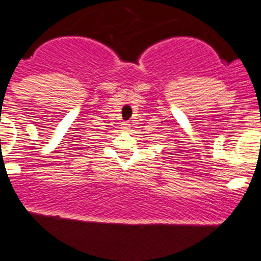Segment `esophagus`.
Masks as SVG:
<instances>
[{
  "label": "esophagus",
  "mask_w": 261,
  "mask_h": 261,
  "mask_svg": "<svg viewBox=\"0 0 261 261\" xmlns=\"http://www.w3.org/2000/svg\"><path fill=\"white\" fill-rule=\"evenodd\" d=\"M123 128H125V130H128V128H130V125H128V123H123Z\"/></svg>",
  "instance_id": "esophagus-1"
}]
</instances>
